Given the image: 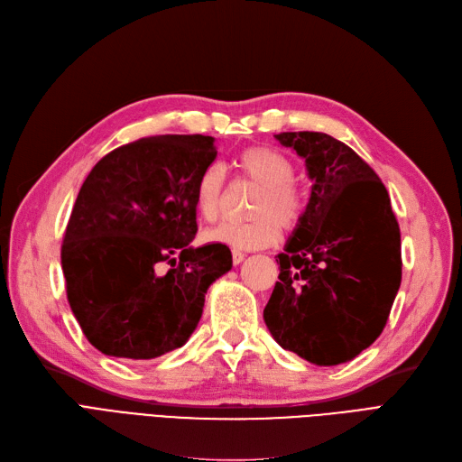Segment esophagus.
<instances>
[{"label": "esophagus", "instance_id": "1", "mask_svg": "<svg viewBox=\"0 0 462 462\" xmlns=\"http://www.w3.org/2000/svg\"><path fill=\"white\" fill-rule=\"evenodd\" d=\"M244 257H245V253H244V251H240V249H232V263H234V264H240V263L244 261Z\"/></svg>", "mask_w": 462, "mask_h": 462}]
</instances>
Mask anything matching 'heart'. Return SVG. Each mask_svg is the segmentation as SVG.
Returning a JSON list of instances; mask_svg holds the SVG:
<instances>
[{
	"instance_id": "b5f03b06",
	"label": "heart",
	"mask_w": 462,
	"mask_h": 462,
	"mask_svg": "<svg viewBox=\"0 0 462 462\" xmlns=\"http://www.w3.org/2000/svg\"><path fill=\"white\" fill-rule=\"evenodd\" d=\"M234 169L242 178L259 184L245 222H225L205 232V240L237 249H261L276 244L286 232H295L305 218V196L293 182V162L273 147L251 145L234 157ZM225 196V172L213 165L205 169L196 188V207L203 220L220 217Z\"/></svg>"
}]
</instances>
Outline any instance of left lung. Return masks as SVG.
I'll list each match as a JSON object with an SVG mask.
<instances>
[{
  "instance_id": "left-lung-1",
  "label": "left lung",
  "mask_w": 462,
  "mask_h": 462,
  "mask_svg": "<svg viewBox=\"0 0 462 462\" xmlns=\"http://www.w3.org/2000/svg\"><path fill=\"white\" fill-rule=\"evenodd\" d=\"M305 159L310 199L276 263L264 322L278 344L330 366L372 346L401 286V232L388 189L366 161L324 132H282Z\"/></svg>"
}]
</instances>
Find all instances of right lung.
Wrapping results in <instances>:
<instances>
[{
  "label": "right lung",
  "mask_w": 462,
  "mask_h": 462,
  "mask_svg": "<svg viewBox=\"0 0 462 462\" xmlns=\"http://www.w3.org/2000/svg\"><path fill=\"white\" fill-rule=\"evenodd\" d=\"M211 136H147L101 157L86 176L61 245L69 305L101 353L155 359L186 344L205 293L232 269L222 244L191 247L196 188Z\"/></svg>",
  "instance_id": "right-lung-1"
}]
</instances>
